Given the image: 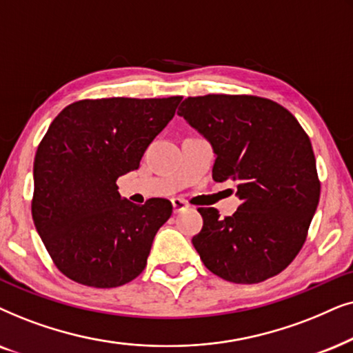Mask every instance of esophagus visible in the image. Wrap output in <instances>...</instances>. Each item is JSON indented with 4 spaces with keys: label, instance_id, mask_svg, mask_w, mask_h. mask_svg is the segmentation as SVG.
Wrapping results in <instances>:
<instances>
[{
    "label": "esophagus",
    "instance_id": "esophagus-1",
    "mask_svg": "<svg viewBox=\"0 0 353 353\" xmlns=\"http://www.w3.org/2000/svg\"><path fill=\"white\" fill-rule=\"evenodd\" d=\"M171 203H172L174 213H181V211H184V210L189 208V205H187L182 199H172Z\"/></svg>",
    "mask_w": 353,
    "mask_h": 353
}]
</instances>
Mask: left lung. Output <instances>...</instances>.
I'll list each match as a JSON object with an SVG mask.
<instances>
[{
    "mask_svg": "<svg viewBox=\"0 0 353 353\" xmlns=\"http://www.w3.org/2000/svg\"><path fill=\"white\" fill-rule=\"evenodd\" d=\"M177 114L213 145V179L236 182L242 200L225 218L199 208L203 228L192 243L203 265L236 284L279 274L307 241L319 201L307 132L284 106L255 95L189 97Z\"/></svg>",
    "mask_w": 353,
    "mask_h": 353,
    "instance_id": "obj_1",
    "label": "left lung"
}]
</instances>
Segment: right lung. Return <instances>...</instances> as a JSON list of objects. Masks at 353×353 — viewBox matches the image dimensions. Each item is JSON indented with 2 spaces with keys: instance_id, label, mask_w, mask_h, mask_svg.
Instances as JSON below:
<instances>
[{
  "instance_id": "add662e5",
  "label": "right lung",
  "mask_w": 353,
  "mask_h": 353,
  "mask_svg": "<svg viewBox=\"0 0 353 353\" xmlns=\"http://www.w3.org/2000/svg\"><path fill=\"white\" fill-rule=\"evenodd\" d=\"M181 100H81L51 122L35 154L32 218L51 260L69 279L110 289L145 270L172 205L166 199L130 203L121 199L116 181L139 168Z\"/></svg>"
}]
</instances>
